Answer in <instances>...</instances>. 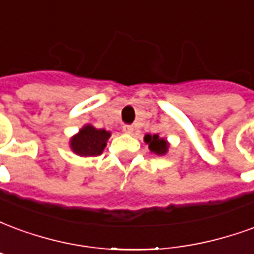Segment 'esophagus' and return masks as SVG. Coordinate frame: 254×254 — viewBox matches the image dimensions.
I'll list each match as a JSON object with an SVG mask.
<instances>
[{
    "label": "esophagus",
    "mask_w": 254,
    "mask_h": 254,
    "mask_svg": "<svg viewBox=\"0 0 254 254\" xmlns=\"http://www.w3.org/2000/svg\"><path fill=\"white\" fill-rule=\"evenodd\" d=\"M122 130L130 134V133H133V130H134V127H133V125H124V127H122Z\"/></svg>",
    "instance_id": "obj_1"
}]
</instances>
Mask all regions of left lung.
Returning a JSON list of instances; mask_svg holds the SVG:
<instances>
[{"label": "left lung", "mask_w": 254, "mask_h": 254, "mask_svg": "<svg viewBox=\"0 0 254 254\" xmlns=\"http://www.w3.org/2000/svg\"><path fill=\"white\" fill-rule=\"evenodd\" d=\"M144 141L148 144L149 149L156 155H165L167 152V148H169V144L166 143L165 138H159L158 134H145L144 137Z\"/></svg>", "instance_id": "8db88e82"}]
</instances>
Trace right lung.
Instances as JSON below:
<instances>
[{"label": "right lung", "instance_id": "add662e5", "mask_svg": "<svg viewBox=\"0 0 254 254\" xmlns=\"http://www.w3.org/2000/svg\"><path fill=\"white\" fill-rule=\"evenodd\" d=\"M109 137L110 133L106 132L105 129H95L87 125L70 140V147L73 152L80 156H98L102 154Z\"/></svg>", "mask_w": 254, "mask_h": 254}]
</instances>
